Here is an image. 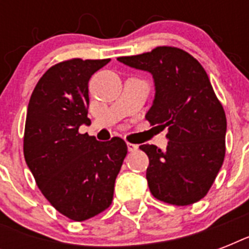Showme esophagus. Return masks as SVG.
Wrapping results in <instances>:
<instances>
[{"mask_svg":"<svg viewBox=\"0 0 249 249\" xmlns=\"http://www.w3.org/2000/svg\"><path fill=\"white\" fill-rule=\"evenodd\" d=\"M128 150L130 152H133V151H136V150H138V144H134V143H130V142H128Z\"/></svg>","mask_w":249,"mask_h":249,"instance_id":"obj_1","label":"esophagus"}]
</instances>
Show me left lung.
<instances>
[{
  "mask_svg": "<svg viewBox=\"0 0 249 249\" xmlns=\"http://www.w3.org/2000/svg\"><path fill=\"white\" fill-rule=\"evenodd\" d=\"M117 60L152 73L156 94L146 120L168 129L165 151L154 144L140 146L150 160V191L168 204L196 203L208 194L226 151V115L207 72L193 55L174 46Z\"/></svg>",
  "mask_w": 249,
  "mask_h": 249,
  "instance_id": "obj_1",
  "label": "left lung"
}]
</instances>
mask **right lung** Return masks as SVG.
Masks as SVG:
<instances>
[{"instance_id":"right-lung-1","label":"right lung","mask_w":249,"mask_h":249,"mask_svg":"<svg viewBox=\"0 0 249 249\" xmlns=\"http://www.w3.org/2000/svg\"><path fill=\"white\" fill-rule=\"evenodd\" d=\"M111 59H73L54 64L38 80L27 109L23 151L49 203L72 221L108 208L128 147L120 137L99 142L79 132L88 121L94 72Z\"/></svg>"}]
</instances>
